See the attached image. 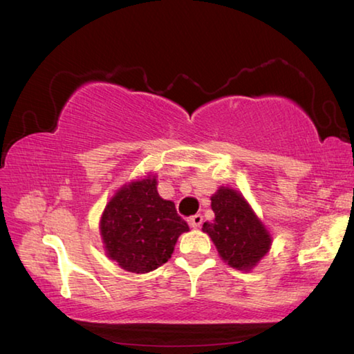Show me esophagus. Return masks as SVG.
Segmentation results:
<instances>
[{
	"label": "esophagus",
	"mask_w": 354,
	"mask_h": 354,
	"mask_svg": "<svg viewBox=\"0 0 354 354\" xmlns=\"http://www.w3.org/2000/svg\"><path fill=\"white\" fill-rule=\"evenodd\" d=\"M188 222H189V227H191V228H199V227L202 225V222H203L202 214L191 216V218L188 219Z\"/></svg>",
	"instance_id": "obj_1"
}]
</instances>
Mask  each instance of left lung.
<instances>
[{
    "instance_id": "left-lung-1",
    "label": "left lung",
    "mask_w": 354,
    "mask_h": 354,
    "mask_svg": "<svg viewBox=\"0 0 354 354\" xmlns=\"http://www.w3.org/2000/svg\"><path fill=\"white\" fill-rule=\"evenodd\" d=\"M214 221L202 230L212 238L219 257L236 270L250 272L268 255L272 236L239 191L221 187L212 196Z\"/></svg>"
}]
</instances>
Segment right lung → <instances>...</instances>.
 <instances>
[{
  "label": "right lung",
  "mask_w": 354,
  "mask_h": 354,
  "mask_svg": "<svg viewBox=\"0 0 354 354\" xmlns=\"http://www.w3.org/2000/svg\"><path fill=\"white\" fill-rule=\"evenodd\" d=\"M189 227L171 201L161 199L157 176L129 182L105 205L99 233L105 255L133 274H147L171 258Z\"/></svg>",
  "instance_id": "obj_1"
}]
</instances>
